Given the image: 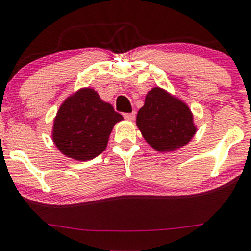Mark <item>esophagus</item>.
Listing matches in <instances>:
<instances>
[{
  "instance_id": "34e87169",
  "label": "esophagus",
  "mask_w": 251,
  "mask_h": 251,
  "mask_svg": "<svg viewBox=\"0 0 251 251\" xmlns=\"http://www.w3.org/2000/svg\"><path fill=\"white\" fill-rule=\"evenodd\" d=\"M124 118H125V119H127V120H133L134 118H136V113H134V112L125 113V114H124Z\"/></svg>"
}]
</instances>
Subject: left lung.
I'll return each mask as SVG.
<instances>
[{"instance_id": "left-lung-1", "label": "left lung", "mask_w": 251, "mask_h": 251, "mask_svg": "<svg viewBox=\"0 0 251 251\" xmlns=\"http://www.w3.org/2000/svg\"><path fill=\"white\" fill-rule=\"evenodd\" d=\"M137 126L149 144L158 151L186 145L195 133L188 107L166 90L153 88L137 114Z\"/></svg>"}]
</instances>
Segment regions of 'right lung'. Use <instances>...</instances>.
<instances>
[{"label":"right lung","mask_w":251,"mask_h":251,"mask_svg":"<svg viewBox=\"0 0 251 251\" xmlns=\"http://www.w3.org/2000/svg\"><path fill=\"white\" fill-rule=\"evenodd\" d=\"M123 115L103 102L95 90L84 88L64 101L53 124V142L60 152L89 161L106 149L113 126Z\"/></svg>","instance_id":"1"}]
</instances>
